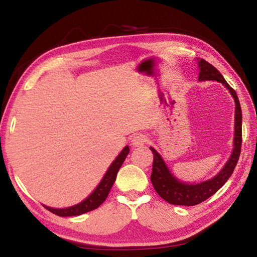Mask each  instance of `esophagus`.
<instances>
[{
  "label": "esophagus",
  "mask_w": 257,
  "mask_h": 257,
  "mask_svg": "<svg viewBox=\"0 0 257 257\" xmlns=\"http://www.w3.org/2000/svg\"><path fill=\"white\" fill-rule=\"evenodd\" d=\"M146 142H147V137L143 134H136L132 139V143L135 147H141L143 145H145Z\"/></svg>",
  "instance_id": "esophagus-1"
}]
</instances>
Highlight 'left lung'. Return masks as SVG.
Listing matches in <instances>:
<instances>
[{
  "label": "left lung",
  "instance_id": "1",
  "mask_svg": "<svg viewBox=\"0 0 257 257\" xmlns=\"http://www.w3.org/2000/svg\"><path fill=\"white\" fill-rule=\"evenodd\" d=\"M199 75V81L214 80L221 82L225 88L229 90L234 101V132H233V145L232 152L229 160L225 162L223 168L216 173V175L207 179L205 181L197 182V184H191V182H185L173 175L170 169L164 162V160L161 154L156 151L154 147H150L152 153L154 154L153 160V170H152L151 181L153 184L154 189L156 190L161 197L168 203L173 205H186L193 206L202 203L214 195L221 187H222L227 180L232 175V172L236 168L238 162L239 155H240L241 149V122L242 114L241 107L239 103L238 96L234 90L229 86V84L221 75L220 71L215 69L203 59H196Z\"/></svg>",
  "mask_w": 257,
  "mask_h": 257
}]
</instances>
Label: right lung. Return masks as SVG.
Returning <instances> with one entry per match:
<instances>
[{"label":"right lung","instance_id":"right-lung-1","mask_svg":"<svg viewBox=\"0 0 257 257\" xmlns=\"http://www.w3.org/2000/svg\"><path fill=\"white\" fill-rule=\"evenodd\" d=\"M129 146H124L123 150L120 152V154L116 156L115 160L111 163L110 167L105 172V175L103 176L102 180L99 181V184L96 186L92 193L87 196L84 201L76 204V205L64 207V208H54L44 205L50 212L54 213V214L59 216H73V215H80L84 214L86 212L93 211L95 208H97L101 204L105 201L108 193L112 188L113 184H114L116 175L121 165H122L123 161L127 158L129 154Z\"/></svg>","mask_w":257,"mask_h":257}]
</instances>
